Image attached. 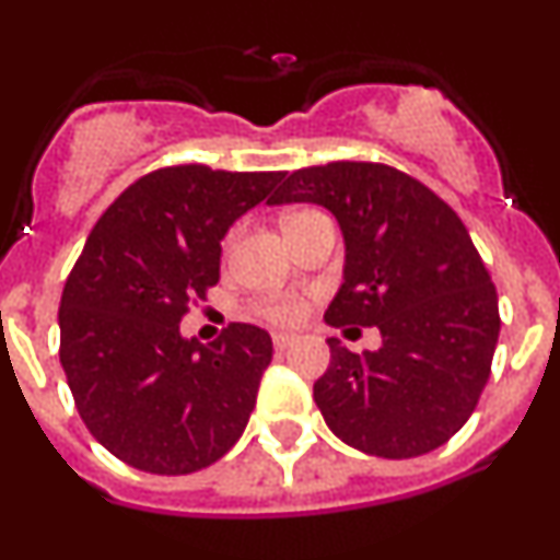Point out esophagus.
I'll return each mask as SVG.
<instances>
[{"instance_id": "esophagus-1", "label": "esophagus", "mask_w": 560, "mask_h": 560, "mask_svg": "<svg viewBox=\"0 0 560 560\" xmlns=\"http://www.w3.org/2000/svg\"><path fill=\"white\" fill-rule=\"evenodd\" d=\"M292 343H295V336H292V332H273V347L279 349H290Z\"/></svg>"}]
</instances>
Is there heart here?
<instances>
[{"label": "heart", "mask_w": 560, "mask_h": 560, "mask_svg": "<svg viewBox=\"0 0 560 560\" xmlns=\"http://www.w3.org/2000/svg\"><path fill=\"white\" fill-rule=\"evenodd\" d=\"M268 314L279 322H292L301 316V303L292 301V298H279L268 306Z\"/></svg>", "instance_id": "b5f03b06"}]
</instances>
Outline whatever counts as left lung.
<instances>
[{
    "mask_svg": "<svg viewBox=\"0 0 560 560\" xmlns=\"http://www.w3.org/2000/svg\"><path fill=\"white\" fill-rule=\"evenodd\" d=\"M268 202H314L336 217L343 281L325 322L382 336L380 349L360 354L327 338L330 365L314 382L327 428L393 460L442 447L488 385L501 330L495 287L457 213L374 162L295 171Z\"/></svg>",
    "mask_w": 560,
    "mask_h": 560,
    "instance_id": "1",
    "label": "left lung"
}]
</instances>
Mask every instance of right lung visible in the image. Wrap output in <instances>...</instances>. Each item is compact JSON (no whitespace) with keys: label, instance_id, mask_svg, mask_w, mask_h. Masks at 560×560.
Segmentation results:
<instances>
[{"label":"right lung","instance_id":"1","mask_svg":"<svg viewBox=\"0 0 560 560\" xmlns=\"http://www.w3.org/2000/svg\"><path fill=\"white\" fill-rule=\"evenodd\" d=\"M284 173L165 167L100 217L59 306L61 369L100 444L151 474L211 466L244 433L273 341L235 322L213 343L180 336L219 281L228 230Z\"/></svg>","mask_w":560,"mask_h":560}]
</instances>
